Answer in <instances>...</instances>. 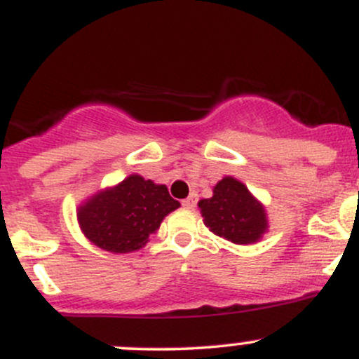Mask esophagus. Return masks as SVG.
<instances>
[{
  "mask_svg": "<svg viewBox=\"0 0 359 359\" xmlns=\"http://www.w3.org/2000/svg\"><path fill=\"white\" fill-rule=\"evenodd\" d=\"M196 203H198V194H194V192H192V194L189 196V198H186L182 201V206L184 208H189V210H192L196 206Z\"/></svg>",
  "mask_w": 359,
  "mask_h": 359,
  "instance_id": "34e87169",
  "label": "esophagus"
}]
</instances>
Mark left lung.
Masks as SVG:
<instances>
[{
  "label": "left lung",
  "mask_w": 359,
  "mask_h": 359,
  "mask_svg": "<svg viewBox=\"0 0 359 359\" xmlns=\"http://www.w3.org/2000/svg\"><path fill=\"white\" fill-rule=\"evenodd\" d=\"M199 208L211 232L236 244L256 243L269 227L263 206L232 177L222 179L213 196L199 201Z\"/></svg>",
  "instance_id": "obj_1"
}]
</instances>
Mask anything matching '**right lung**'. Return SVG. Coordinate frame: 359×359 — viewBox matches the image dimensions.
<instances>
[{
  "instance_id": "add662e5",
  "label": "right lung",
  "mask_w": 359,
  "mask_h": 359,
  "mask_svg": "<svg viewBox=\"0 0 359 359\" xmlns=\"http://www.w3.org/2000/svg\"><path fill=\"white\" fill-rule=\"evenodd\" d=\"M180 206L167 186L130 175L113 189L93 196L79 210V224L93 244L104 251L130 252L142 248L161 220Z\"/></svg>"
}]
</instances>
